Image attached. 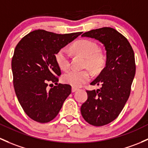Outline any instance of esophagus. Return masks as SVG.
I'll return each instance as SVG.
<instances>
[{"instance_id":"obj_1","label":"esophagus","mask_w":148,"mask_h":148,"mask_svg":"<svg viewBox=\"0 0 148 148\" xmlns=\"http://www.w3.org/2000/svg\"><path fill=\"white\" fill-rule=\"evenodd\" d=\"M77 90H79V88H76V87H72V88H71V91H72V92H75Z\"/></svg>"}]
</instances>
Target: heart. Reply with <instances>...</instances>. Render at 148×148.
I'll list each match as a JSON object with an SVG mask.
<instances>
[{
	"label": "heart",
	"instance_id": "b5f03b06",
	"mask_svg": "<svg viewBox=\"0 0 148 148\" xmlns=\"http://www.w3.org/2000/svg\"><path fill=\"white\" fill-rule=\"evenodd\" d=\"M72 49L76 53L86 57L85 66L94 72L102 69L106 64V57L99 51V47L94 42L88 40H80L72 45ZM57 64L62 70H66L70 66V54L67 48L64 47L57 52L55 55ZM91 73L88 70L71 69L65 73L62 77L64 83L74 87L82 86L91 79Z\"/></svg>",
	"mask_w": 148,
	"mask_h": 148
}]
</instances>
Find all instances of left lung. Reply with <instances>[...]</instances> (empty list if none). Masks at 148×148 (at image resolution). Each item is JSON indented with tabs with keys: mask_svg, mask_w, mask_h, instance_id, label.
Here are the masks:
<instances>
[{
	"mask_svg": "<svg viewBox=\"0 0 148 148\" xmlns=\"http://www.w3.org/2000/svg\"><path fill=\"white\" fill-rule=\"evenodd\" d=\"M82 36L99 40L106 51V66L91 83L101 88L86 91L88 99L81 106L87 123L103 126L119 116L128 99L136 74L134 52L127 39L111 27L92 29Z\"/></svg>",
	"mask_w": 148,
	"mask_h": 148,
	"instance_id": "left-lung-1",
	"label": "left lung"
}]
</instances>
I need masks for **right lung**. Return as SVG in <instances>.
Listing matches in <instances>:
<instances>
[{"label":"right lung","mask_w":148,"mask_h":148,"mask_svg":"<svg viewBox=\"0 0 148 148\" xmlns=\"http://www.w3.org/2000/svg\"><path fill=\"white\" fill-rule=\"evenodd\" d=\"M82 33L60 35L37 29L15 47L11 63L13 86L18 101L31 119L42 123L53 120L71 94L70 85L57 84L61 70L55 55ZM49 83L56 86L49 89Z\"/></svg>","instance_id":"add662e5"}]
</instances>
